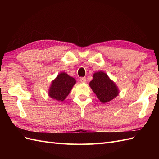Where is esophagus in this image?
Here are the masks:
<instances>
[{
    "instance_id": "obj_1",
    "label": "esophagus",
    "mask_w": 159,
    "mask_h": 159,
    "mask_svg": "<svg viewBox=\"0 0 159 159\" xmlns=\"http://www.w3.org/2000/svg\"><path fill=\"white\" fill-rule=\"evenodd\" d=\"M86 81H87V80H86V78H80V81L81 83H85Z\"/></svg>"
}]
</instances>
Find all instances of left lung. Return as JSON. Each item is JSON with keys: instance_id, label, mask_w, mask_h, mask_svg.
Wrapping results in <instances>:
<instances>
[{"instance_id": "obj_1", "label": "left lung", "mask_w": 159, "mask_h": 159, "mask_svg": "<svg viewBox=\"0 0 159 159\" xmlns=\"http://www.w3.org/2000/svg\"><path fill=\"white\" fill-rule=\"evenodd\" d=\"M89 86L103 103L110 102L119 94V89L116 84L109 78L107 74L102 71L95 72L93 74Z\"/></svg>"}]
</instances>
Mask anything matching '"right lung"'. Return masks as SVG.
<instances>
[{
	"mask_svg": "<svg viewBox=\"0 0 159 159\" xmlns=\"http://www.w3.org/2000/svg\"><path fill=\"white\" fill-rule=\"evenodd\" d=\"M76 83L75 80L65 72L58 74L52 81L48 95L52 99L63 102Z\"/></svg>",
	"mask_w": 159,
	"mask_h": 159,
	"instance_id": "1",
	"label": "right lung"
}]
</instances>
